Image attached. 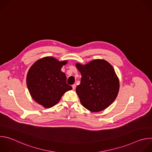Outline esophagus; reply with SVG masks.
Returning a JSON list of instances; mask_svg holds the SVG:
<instances>
[{
    "label": "esophagus",
    "instance_id": "1",
    "mask_svg": "<svg viewBox=\"0 0 152 152\" xmlns=\"http://www.w3.org/2000/svg\"><path fill=\"white\" fill-rule=\"evenodd\" d=\"M76 84H73V85H72V88H73V90H75L76 89Z\"/></svg>",
    "mask_w": 152,
    "mask_h": 152
}]
</instances>
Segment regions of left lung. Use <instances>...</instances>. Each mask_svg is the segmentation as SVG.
Returning a JSON list of instances; mask_svg holds the SVG:
<instances>
[{
	"mask_svg": "<svg viewBox=\"0 0 152 152\" xmlns=\"http://www.w3.org/2000/svg\"><path fill=\"white\" fill-rule=\"evenodd\" d=\"M82 75L76 93L81 104L91 112H100L116 99L120 88L118 78L111 65L104 59H94L85 65L76 63Z\"/></svg>",
	"mask_w": 152,
	"mask_h": 152,
	"instance_id": "left-lung-1",
	"label": "left lung"
}]
</instances>
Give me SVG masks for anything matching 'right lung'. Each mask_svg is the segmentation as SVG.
<instances>
[{"mask_svg":"<svg viewBox=\"0 0 152 152\" xmlns=\"http://www.w3.org/2000/svg\"><path fill=\"white\" fill-rule=\"evenodd\" d=\"M67 61H59L52 56L36 61L29 69L26 83L32 99L49 108L59 102L62 95L72 87L66 83V74L61 71Z\"/></svg>","mask_w":152,"mask_h":152,"instance_id":"add662e5","label":"right lung"}]
</instances>
